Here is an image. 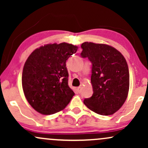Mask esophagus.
<instances>
[{
    "label": "esophagus",
    "instance_id": "obj_1",
    "mask_svg": "<svg viewBox=\"0 0 148 148\" xmlns=\"http://www.w3.org/2000/svg\"><path fill=\"white\" fill-rule=\"evenodd\" d=\"M81 89H82V86H79V87H78V90H79V92H81Z\"/></svg>",
    "mask_w": 148,
    "mask_h": 148
}]
</instances>
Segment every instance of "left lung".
Here are the masks:
<instances>
[{
    "instance_id": "obj_1",
    "label": "left lung",
    "mask_w": 148,
    "mask_h": 148,
    "mask_svg": "<svg viewBox=\"0 0 148 148\" xmlns=\"http://www.w3.org/2000/svg\"><path fill=\"white\" fill-rule=\"evenodd\" d=\"M81 56L92 62L93 94L84 103L91 111L112 115L126 101L130 88V72L125 57L111 46L93 42L81 45Z\"/></svg>"
}]
</instances>
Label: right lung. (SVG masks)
Returning <instances> with one entry per match:
<instances>
[{
	"instance_id": "1",
	"label": "right lung",
	"mask_w": 148,
	"mask_h": 148,
	"mask_svg": "<svg viewBox=\"0 0 148 148\" xmlns=\"http://www.w3.org/2000/svg\"><path fill=\"white\" fill-rule=\"evenodd\" d=\"M78 47L71 44H48L34 50L22 73V87L35 111L51 115L63 110L74 95L68 86L66 61Z\"/></svg>"
}]
</instances>
